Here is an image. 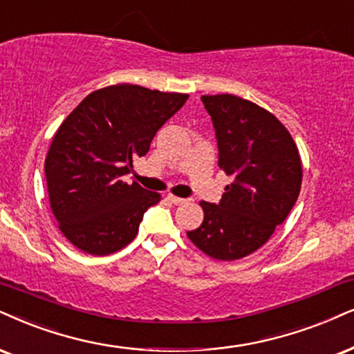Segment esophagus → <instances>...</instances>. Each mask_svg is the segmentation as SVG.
I'll use <instances>...</instances> for the list:
<instances>
[{
    "label": "esophagus",
    "instance_id": "esophagus-1",
    "mask_svg": "<svg viewBox=\"0 0 354 354\" xmlns=\"http://www.w3.org/2000/svg\"><path fill=\"white\" fill-rule=\"evenodd\" d=\"M167 199L169 201V203H173V204H186L187 203V199L178 198V196H173V194H168Z\"/></svg>",
    "mask_w": 354,
    "mask_h": 354
}]
</instances>
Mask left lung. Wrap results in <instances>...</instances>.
I'll use <instances>...</instances> for the list:
<instances>
[{"mask_svg":"<svg viewBox=\"0 0 354 354\" xmlns=\"http://www.w3.org/2000/svg\"><path fill=\"white\" fill-rule=\"evenodd\" d=\"M216 129L218 168L232 176L221 203H199L204 221L187 239L221 261L261 248L296 204L302 160L284 124L265 107L235 95L201 97Z\"/></svg>","mask_w":354,"mask_h":354,"instance_id":"1","label":"left lung"}]
</instances>
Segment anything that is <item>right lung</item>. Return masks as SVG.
<instances>
[{
  "label": "right lung",
  "instance_id": "1",
  "mask_svg": "<svg viewBox=\"0 0 354 354\" xmlns=\"http://www.w3.org/2000/svg\"><path fill=\"white\" fill-rule=\"evenodd\" d=\"M189 95L118 83L89 93L62 122L46 156L48 203L65 239L106 257L136 239L158 192L122 180Z\"/></svg>",
  "mask_w": 354,
  "mask_h": 354
}]
</instances>
